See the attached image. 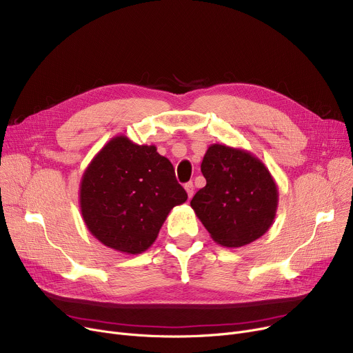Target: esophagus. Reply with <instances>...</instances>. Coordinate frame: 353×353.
Returning <instances> with one entry per match:
<instances>
[{"mask_svg":"<svg viewBox=\"0 0 353 353\" xmlns=\"http://www.w3.org/2000/svg\"><path fill=\"white\" fill-rule=\"evenodd\" d=\"M184 189H186L189 199H192V197H193V194H194V184H193L192 181H189V183L184 184Z\"/></svg>","mask_w":353,"mask_h":353,"instance_id":"34e87169","label":"esophagus"}]
</instances>
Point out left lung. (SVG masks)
I'll return each mask as SVG.
<instances>
[{
  "label": "left lung",
  "mask_w": 353,
  "mask_h": 353,
  "mask_svg": "<svg viewBox=\"0 0 353 353\" xmlns=\"http://www.w3.org/2000/svg\"><path fill=\"white\" fill-rule=\"evenodd\" d=\"M206 186L190 201L216 243L240 248L263 236L276 217L279 193L268 167L248 150L210 144L201 161Z\"/></svg>",
  "instance_id": "obj_1"
}]
</instances>
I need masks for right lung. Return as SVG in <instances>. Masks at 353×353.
Returning <instances> with one entry per match:
<instances>
[{
	"mask_svg": "<svg viewBox=\"0 0 353 353\" xmlns=\"http://www.w3.org/2000/svg\"><path fill=\"white\" fill-rule=\"evenodd\" d=\"M188 200L173 164L156 145L111 139L80 183V209L90 233L110 248L139 254L150 248L174 206Z\"/></svg>",
	"mask_w": 353,
	"mask_h": 353,
	"instance_id": "right-lung-1",
	"label": "right lung"
}]
</instances>
